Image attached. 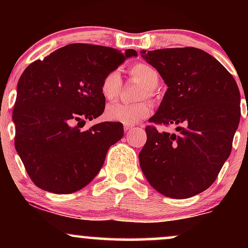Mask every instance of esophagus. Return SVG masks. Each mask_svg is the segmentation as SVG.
Instances as JSON below:
<instances>
[{
  "label": "esophagus",
  "mask_w": 248,
  "mask_h": 248,
  "mask_svg": "<svg viewBox=\"0 0 248 248\" xmlns=\"http://www.w3.org/2000/svg\"><path fill=\"white\" fill-rule=\"evenodd\" d=\"M124 132H130V130L134 129V126H132V124H124Z\"/></svg>",
  "instance_id": "34e87169"
}]
</instances>
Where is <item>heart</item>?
Segmentation results:
<instances>
[{"label": "heart", "instance_id": "1", "mask_svg": "<svg viewBox=\"0 0 248 248\" xmlns=\"http://www.w3.org/2000/svg\"><path fill=\"white\" fill-rule=\"evenodd\" d=\"M129 73L135 80L143 85L147 90L148 95L152 94L153 91L157 87L160 76L152 65L147 64V62H136L129 69ZM121 87V77L118 71H110L102 78L100 85L101 93L108 101H114L119 98ZM150 112H152V106L147 102L136 105L113 104L107 107L106 118L110 121L133 126V124H138L141 119L149 115Z\"/></svg>", "mask_w": 248, "mask_h": 248}]
</instances>
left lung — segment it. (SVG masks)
Instances as JSON below:
<instances>
[{"instance_id": "8db88e82", "label": "left lung", "mask_w": 248, "mask_h": 248, "mask_svg": "<svg viewBox=\"0 0 248 248\" xmlns=\"http://www.w3.org/2000/svg\"><path fill=\"white\" fill-rule=\"evenodd\" d=\"M166 85L156 124H175L178 133L146 127L140 167L156 191L189 198L212 186L232 149L240 121L237 82L215 57L196 47L141 51Z\"/></svg>"}]
</instances>
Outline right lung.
I'll return each instance as SVG.
<instances>
[{"instance_id":"1","label":"right lung","mask_w":248,"mask_h":248,"mask_svg":"<svg viewBox=\"0 0 248 248\" xmlns=\"http://www.w3.org/2000/svg\"><path fill=\"white\" fill-rule=\"evenodd\" d=\"M135 50L101 45H66L31 62L17 84L13 112L15 148L31 181L45 191L72 193L98 175L112 144L124 136L120 122L79 124L102 114L105 75Z\"/></svg>"}]
</instances>
